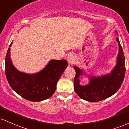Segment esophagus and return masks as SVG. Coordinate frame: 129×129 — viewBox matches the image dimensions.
Instances as JSON below:
<instances>
[{
    "label": "esophagus",
    "instance_id": "34e87169",
    "mask_svg": "<svg viewBox=\"0 0 129 129\" xmlns=\"http://www.w3.org/2000/svg\"><path fill=\"white\" fill-rule=\"evenodd\" d=\"M67 60L69 64H73L74 62V57L73 55H69L67 57Z\"/></svg>",
    "mask_w": 129,
    "mask_h": 129
}]
</instances>
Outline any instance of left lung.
<instances>
[{
    "label": "left lung",
    "instance_id": "obj_1",
    "mask_svg": "<svg viewBox=\"0 0 129 129\" xmlns=\"http://www.w3.org/2000/svg\"><path fill=\"white\" fill-rule=\"evenodd\" d=\"M119 53L117 66L109 74L102 77H91L89 85H79V77L82 74V71L74 67L76 75L74 79V89L82 99L90 102H97L105 100L114 94L121 86L125 76V64L123 50L118 38Z\"/></svg>",
    "mask_w": 129,
    "mask_h": 129
}]
</instances>
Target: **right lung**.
Segmentation results:
<instances>
[{"mask_svg": "<svg viewBox=\"0 0 129 129\" xmlns=\"http://www.w3.org/2000/svg\"><path fill=\"white\" fill-rule=\"evenodd\" d=\"M67 66V61L64 59L52 60L43 70L37 74L20 72L12 65L9 47L5 69L7 80L12 89L26 100L40 102L53 95L57 82Z\"/></svg>", "mask_w": 129, "mask_h": 129, "instance_id": "obj_1", "label": "right lung"}]
</instances>
